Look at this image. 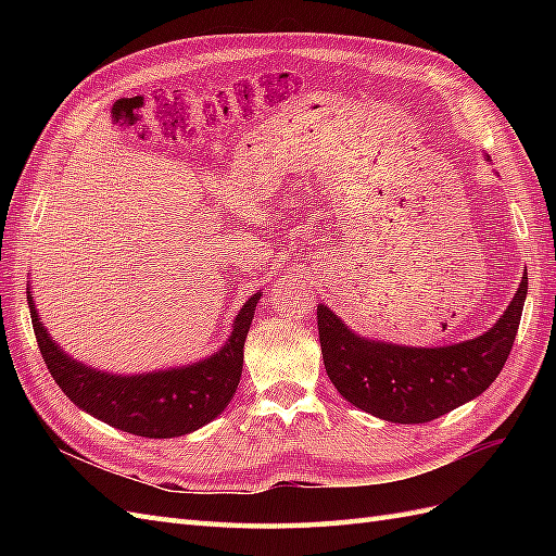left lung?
Returning a JSON list of instances; mask_svg holds the SVG:
<instances>
[{
	"instance_id": "8db88e82",
	"label": "left lung",
	"mask_w": 556,
	"mask_h": 556,
	"mask_svg": "<svg viewBox=\"0 0 556 556\" xmlns=\"http://www.w3.org/2000/svg\"><path fill=\"white\" fill-rule=\"evenodd\" d=\"M529 290L527 268L496 325L478 339L443 348L368 341L325 304L317 306L327 376L352 406L387 422L422 425L480 396L506 364Z\"/></svg>"
}]
</instances>
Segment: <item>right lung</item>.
Returning <instances> with one entry per match:
<instances>
[{
	"label": "right lung",
	"instance_id": "right-lung-1",
	"mask_svg": "<svg viewBox=\"0 0 556 556\" xmlns=\"http://www.w3.org/2000/svg\"><path fill=\"white\" fill-rule=\"evenodd\" d=\"M260 296L262 292L245 301L227 343L211 357L141 376L104 374L70 357L43 329L29 292L27 304L48 371L78 408L134 435L176 439L208 425L229 406L241 380L243 345Z\"/></svg>",
	"mask_w": 556,
	"mask_h": 556
}]
</instances>
